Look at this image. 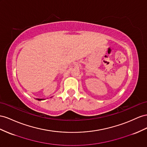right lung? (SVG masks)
Wrapping results in <instances>:
<instances>
[{"instance_id":"1","label":"right lung","mask_w":147,"mask_h":147,"mask_svg":"<svg viewBox=\"0 0 147 147\" xmlns=\"http://www.w3.org/2000/svg\"><path fill=\"white\" fill-rule=\"evenodd\" d=\"M37 100L39 101H41V100H42V99H37Z\"/></svg>"}]
</instances>
